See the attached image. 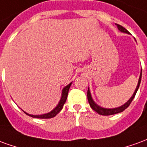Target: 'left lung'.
<instances>
[{
    "label": "left lung",
    "mask_w": 147,
    "mask_h": 147,
    "mask_svg": "<svg viewBox=\"0 0 147 147\" xmlns=\"http://www.w3.org/2000/svg\"><path fill=\"white\" fill-rule=\"evenodd\" d=\"M118 29L121 32H123V33H127L129 34V32L126 28H124L123 27H122L121 25L119 24H116ZM141 78H142V70H141V73H140V76H139V79H138V85L135 88V92L133 93V95L131 98L129 99L126 102L125 104L123 105H122L119 108H115V109H105V108H101L100 107L99 105H97L96 104L95 102L93 101L92 96H91V93H90V91H89V88H88V92H87V97H88V100L89 105H90V107L92 108L95 112H96L98 114L102 115H114V114H117V113H119V112H122L123 111H124L127 107H128L130 104L131 103V101L133 100V99L135 98V96L136 94V92L138 91V88H139V85H140V82H141Z\"/></svg>",
    "instance_id": "left-lung-1"
}]
</instances>
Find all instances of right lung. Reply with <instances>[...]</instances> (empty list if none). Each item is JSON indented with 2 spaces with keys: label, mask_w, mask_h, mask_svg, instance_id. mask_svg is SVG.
I'll list each match as a JSON object with an SVG mask.
<instances>
[{
  "label": "right lung",
  "mask_w": 147,
  "mask_h": 147,
  "mask_svg": "<svg viewBox=\"0 0 147 147\" xmlns=\"http://www.w3.org/2000/svg\"><path fill=\"white\" fill-rule=\"evenodd\" d=\"M71 83H69V85H67L65 87L63 88L62 92V97H61V100L59 101V105H57L55 107V109L52 110L51 112H48V113H46V114H43V115H30V114H28L27 112H24V113H26L27 115H28L29 116H32L33 118H38V119H50L55 117V115H57L61 110L63 108V105L65 104V102L66 101V99H67V96H68V92L69 89V87L71 85Z\"/></svg>",
  "instance_id": "1"
}]
</instances>
